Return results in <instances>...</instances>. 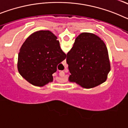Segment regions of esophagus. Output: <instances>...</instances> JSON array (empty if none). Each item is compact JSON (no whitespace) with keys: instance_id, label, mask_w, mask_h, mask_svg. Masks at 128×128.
Masks as SVG:
<instances>
[{"instance_id":"1","label":"esophagus","mask_w":128,"mask_h":128,"mask_svg":"<svg viewBox=\"0 0 128 128\" xmlns=\"http://www.w3.org/2000/svg\"><path fill=\"white\" fill-rule=\"evenodd\" d=\"M60 76L61 77H63L64 76H65V72H62L61 73H60Z\"/></svg>"}]
</instances>
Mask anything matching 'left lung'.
Instances as JSON below:
<instances>
[{"mask_svg": "<svg viewBox=\"0 0 128 128\" xmlns=\"http://www.w3.org/2000/svg\"><path fill=\"white\" fill-rule=\"evenodd\" d=\"M66 56L70 82L84 88H92L106 81L110 71L108 49L97 35L80 34Z\"/></svg>", "mask_w": 128, "mask_h": 128, "instance_id": "8db88e82", "label": "left lung"}]
</instances>
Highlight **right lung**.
Listing matches in <instances>:
<instances>
[{
  "label": "right lung",
  "instance_id": "add662e5",
  "mask_svg": "<svg viewBox=\"0 0 128 128\" xmlns=\"http://www.w3.org/2000/svg\"><path fill=\"white\" fill-rule=\"evenodd\" d=\"M66 56L52 32L39 30L22 44L18 57V70L30 84L44 86L53 81L52 74Z\"/></svg>",
  "mask_w": 128,
  "mask_h": 128
}]
</instances>
